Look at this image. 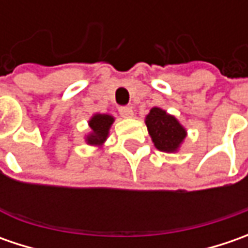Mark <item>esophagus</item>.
<instances>
[{"instance_id": "1", "label": "esophagus", "mask_w": 248, "mask_h": 248, "mask_svg": "<svg viewBox=\"0 0 248 248\" xmlns=\"http://www.w3.org/2000/svg\"><path fill=\"white\" fill-rule=\"evenodd\" d=\"M120 114L123 116V117H125V119H128V117H132L134 116V111H132V108H129V106H121L119 109Z\"/></svg>"}]
</instances>
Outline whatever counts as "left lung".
<instances>
[{
  "instance_id": "8db88e82",
  "label": "left lung",
  "mask_w": 248,
  "mask_h": 248,
  "mask_svg": "<svg viewBox=\"0 0 248 248\" xmlns=\"http://www.w3.org/2000/svg\"><path fill=\"white\" fill-rule=\"evenodd\" d=\"M146 125L155 146L161 152H175L186 137L185 128L178 120L158 108L150 110Z\"/></svg>"
}]
</instances>
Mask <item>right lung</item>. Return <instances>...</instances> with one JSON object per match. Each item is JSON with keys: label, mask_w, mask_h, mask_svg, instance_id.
<instances>
[{"label": "right lung", "mask_w": 248, "mask_h": 248, "mask_svg": "<svg viewBox=\"0 0 248 248\" xmlns=\"http://www.w3.org/2000/svg\"><path fill=\"white\" fill-rule=\"evenodd\" d=\"M114 119L109 114H95L90 121V127L92 129L91 135L88 137L90 145H100L103 143L108 135H109L110 125L113 124Z\"/></svg>", "instance_id": "obj_1"}]
</instances>
